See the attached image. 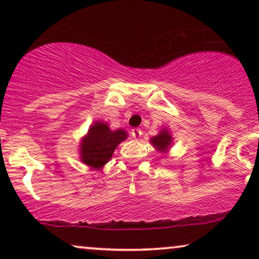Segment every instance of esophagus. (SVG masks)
Returning <instances> with one entry per match:
<instances>
[{"label":"esophagus","mask_w":259,"mask_h":259,"mask_svg":"<svg viewBox=\"0 0 259 259\" xmlns=\"http://www.w3.org/2000/svg\"><path fill=\"white\" fill-rule=\"evenodd\" d=\"M132 136H133L134 139H138V138L141 136V130H139V128L132 130Z\"/></svg>","instance_id":"esophagus-1"}]
</instances>
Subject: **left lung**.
Returning a JSON list of instances; mask_svg holds the SVG:
<instances>
[{
    "label": "left lung",
    "instance_id": "obj_1",
    "mask_svg": "<svg viewBox=\"0 0 259 259\" xmlns=\"http://www.w3.org/2000/svg\"><path fill=\"white\" fill-rule=\"evenodd\" d=\"M150 143L158 152H160V153H167L173 145V137L168 128H161L157 136L151 138Z\"/></svg>",
    "mask_w": 259,
    "mask_h": 259
}]
</instances>
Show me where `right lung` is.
<instances>
[{"label":"right lung","mask_w":259,"mask_h":259,"mask_svg":"<svg viewBox=\"0 0 259 259\" xmlns=\"http://www.w3.org/2000/svg\"><path fill=\"white\" fill-rule=\"evenodd\" d=\"M127 137L128 134L125 130L112 131L107 122L95 120L86 136L80 140V160L92 169H101L111 160L118 145L125 141Z\"/></svg>","instance_id":"right-lung-1"}]
</instances>
